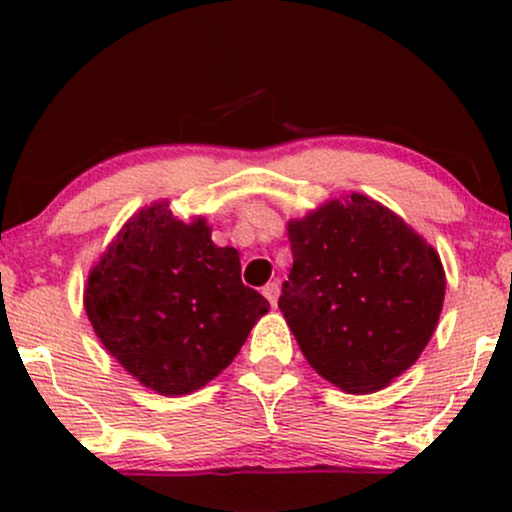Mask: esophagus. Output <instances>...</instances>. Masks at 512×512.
I'll list each match as a JSON object with an SVG mask.
<instances>
[{"label":"esophagus","mask_w":512,"mask_h":512,"mask_svg":"<svg viewBox=\"0 0 512 512\" xmlns=\"http://www.w3.org/2000/svg\"><path fill=\"white\" fill-rule=\"evenodd\" d=\"M262 293H264V298H267V301L272 303V308H274L276 301H279V284H276V281H272V284L264 286Z\"/></svg>","instance_id":"34e87169"}]
</instances>
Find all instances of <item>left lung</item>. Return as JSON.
I'll use <instances>...</instances> for the list:
<instances>
[{
    "label": "left lung",
    "instance_id": "left-lung-1",
    "mask_svg": "<svg viewBox=\"0 0 512 512\" xmlns=\"http://www.w3.org/2000/svg\"><path fill=\"white\" fill-rule=\"evenodd\" d=\"M279 308L305 361L349 395L378 392L426 349L445 298L438 252L366 195L289 221Z\"/></svg>",
    "mask_w": 512,
    "mask_h": 512
}]
</instances>
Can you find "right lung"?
<instances>
[{"instance_id": "obj_1", "label": "right lung", "mask_w": 512, "mask_h": 512, "mask_svg": "<svg viewBox=\"0 0 512 512\" xmlns=\"http://www.w3.org/2000/svg\"><path fill=\"white\" fill-rule=\"evenodd\" d=\"M84 308L108 354L144 387L190 395L231 366L269 303L240 281L236 248L204 216L139 209L88 272Z\"/></svg>"}]
</instances>
